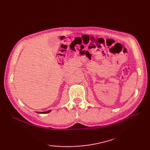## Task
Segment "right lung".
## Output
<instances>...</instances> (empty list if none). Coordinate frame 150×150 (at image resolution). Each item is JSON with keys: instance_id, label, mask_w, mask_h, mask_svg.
I'll use <instances>...</instances> for the list:
<instances>
[{"instance_id": "1", "label": "right lung", "mask_w": 150, "mask_h": 150, "mask_svg": "<svg viewBox=\"0 0 150 150\" xmlns=\"http://www.w3.org/2000/svg\"><path fill=\"white\" fill-rule=\"evenodd\" d=\"M51 111V110H49L47 111H45V112H37L38 113H40V114H46V113H48Z\"/></svg>"}]
</instances>
